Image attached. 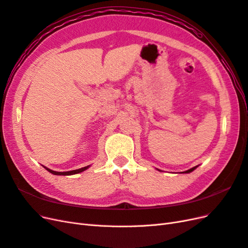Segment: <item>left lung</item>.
<instances>
[{
  "mask_svg": "<svg viewBox=\"0 0 248 248\" xmlns=\"http://www.w3.org/2000/svg\"><path fill=\"white\" fill-rule=\"evenodd\" d=\"M198 167H199V166H197V167H193V168H191V169H189V170H185V171H182V172H184V174H189V172L193 171V170H196Z\"/></svg>",
  "mask_w": 248,
  "mask_h": 248,
  "instance_id": "obj_1",
  "label": "left lung"
}]
</instances>
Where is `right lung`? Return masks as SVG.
Returning a JSON list of instances; mask_svg holds the SVG:
<instances>
[{
    "instance_id": "add662e5",
    "label": "right lung",
    "mask_w": 248,
    "mask_h": 248,
    "mask_svg": "<svg viewBox=\"0 0 248 248\" xmlns=\"http://www.w3.org/2000/svg\"><path fill=\"white\" fill-rule=\"evenodd\" d=\"M46 168V167H44ZM90 166H87V167H84L81 169H78V170H69V171H56V170H52L48 168H46V170H48L49 172H51L52 175H57V176H70V175H76V174H78V172H81L86 170L87 169H89Z\"/></svg>"
}]
</instances>
